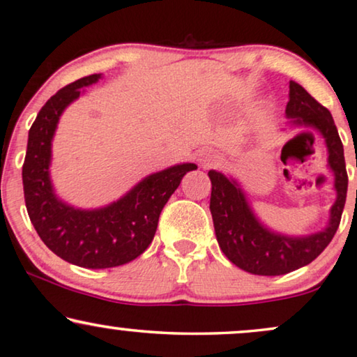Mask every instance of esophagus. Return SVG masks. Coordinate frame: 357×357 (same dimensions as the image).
I'll return each instance as SVG.
<instances>
[{
  "instance_id": "obj_1",
  "label": "esophagus",
  "mask_w": 357,
  "mask_h": 357,
  "mask_svg": "<svg viewBox=\"0 0 357 357\" xmlns=\"http://www.w3.org/2000/svg\"><path fill=\"white\" fill-rule=\"evenodd\" d=\"M197 162L202 165V167H212V165H217L220 162L218 155L210 152V150H204V152H199Z\"/></svg>"
}]
</instances>
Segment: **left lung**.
I'll use <instances>...</instances> for the list:
<instances>
[{
  "mask_svg": "<svg viewBox=\"0 0 357 357\" xmlns=\"http://www.w3.org/2000/svg\"><path fill=\"white\" fill-rule=\"evenodd\" d=\"M286 118L294 126L319 130L327 145V162L335 178L336 199L330 208L328 225L322 231L307 236H286L267 228L255 217L244 190L234 179L215 169L208 172L212 181L210 212L220 249L236 267L264 277L289 273L310 264L322 254L340 227L348 190L343 144L333 116L294 80H289Z\"/></svg>",
  "mask_w": 357,
  "mask_h": 357,
  "instance_id": "1",
  "label": "left lung"
}]
</instances>
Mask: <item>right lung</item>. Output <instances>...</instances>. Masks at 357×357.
Segmentation results:
<instances>
[{
    "label": "right lung",
    "mask_w": 357,
    "mask_h": 357,
    "mask_svg": "<svg viewBox=\"0 0 357 357\" xmlns=\"http://www.w3.org/2000/svg\"><path fill=\"white\" fill-rule=\"evenodd\" d=\"M102 74L59 89L40 109L29 130L22 165L24 199L40 239L58 257L84 268H112L139 257L152 243L160 213L194 163H179L145 176L121 199L100 208H76L54 192L50 167L59 118L84 87Z\"/></svg>",
    "instance_id": "right-lung-1"
}]
</instances>
